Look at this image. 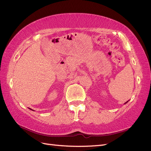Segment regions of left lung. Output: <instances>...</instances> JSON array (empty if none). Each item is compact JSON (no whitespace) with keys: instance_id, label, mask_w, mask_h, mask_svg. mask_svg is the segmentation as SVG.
Masks as SVG:
<instances>
[{"instance_id":"left-lung-1","label":"left lung","mask_w":151,"mask_h":151,"mask_svg":"<svg viewBox=\"0 0 151 151\" xmlns=\"http://www.w3.org/2000/svg\"><path fill=\"white\" fill-rule=\"evenodd\" d=\"M128 101H127V102H126V103H125V104H126V103H128Z\"/></svg>"}]
</instances>
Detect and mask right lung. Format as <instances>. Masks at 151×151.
Segmentation results:
<instances>
[{
  "mask_svg": "<svg viewBox=\"0 0 151 151\" xmlns=\"http://www.w3.org/2000/svg\"><path fill=\"white\" fill-rule=\"evenodd\" d=\"M29 109H31V110H33V109H31V108H29Z\"/></svg>",
  "mask_w": 151,
  "mask_h": 151,
  "instance_id": "add662e5",
  "label": "right lung"
}]
</instances>
